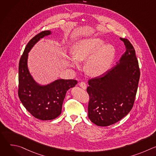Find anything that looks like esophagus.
I'll use <instances>...</instances> for the list:
<instances>
[{
    "label": "esophagus",
    "instance_id": "obj_1",
    "mask_svg": "<svg viewBox=\"0 0 156 156\" xmlns=\"http://www.w3.org/2000/svg\"><path fill=\"white\" fill-rule=\"evenodd\" d=\"M79 85H80V86L81 87H82L83 89H84V90H86V89L87 88V85H86V83H84V82H83V81L80 82V84H79Z\"/></svg>",
    "mask_w": 156,
    "mask_h": 156
}]
</instances>
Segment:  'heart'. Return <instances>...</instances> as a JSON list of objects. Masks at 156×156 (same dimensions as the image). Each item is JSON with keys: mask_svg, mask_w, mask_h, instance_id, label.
Instances as JSON below:
<instances>
[{"mask_svg": "<svg viewBox=\"0 0 156 156\" xmlns=\"http://www.w3.org/2000/svg\"><path fill=\"white\" fill-rule=\"evenodd\" d=\"M72 54L78 62L88 60L86 68L90 74L100 75L110 69L115 55V49L110 44L105 45V41L101 38L91 37L76 42L72 48ZM76 61H72V66L77 65Z\"/></svg>", "mask_w": 156, "mask_h": 156, "instance_id": "obj_1", "label": "heart"}]
</instances>
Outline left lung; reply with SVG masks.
Wrapping results in <instances>:
<instances>
[{"mask_svg": "<svg viewBox=\"0 0 156 156\" xmlns=\"http://www.w3.org/2000/svg\"><path fill=\"white\" fill-rule=\"evenodd\" d=\"M126 52L119 62L102 75L88 81V117L98 126L114 124L125 117L134 104L140 77L135 51L125 38Z\"/></svg>", "mask_w": 156, "mask_h": 156, "instance_id": "obj_1", "label": "left lung"}]
</instances>
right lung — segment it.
Instances as JSON below:
<instances>
[{
    "label": "right lung",
    "mask_w": 156,
    "mask_h": 156,
    "mask_svg": "<svg viewBox=\"0 0 156 156\" xmlns=\"http://www.w3.org/2000/svg\"><path fill=\"white\" fill-rule=\"evenodd\" d=\"M51 34V31H42L29 41L20 58L18 67L20 100L33 117L42 120H53L60 115L66 91L77 84L75 80L59 79L42 86L30 73L27 65L28 52L40 39Z\"/></svg>",
    "instance_id": "1"
}]
</instances>
